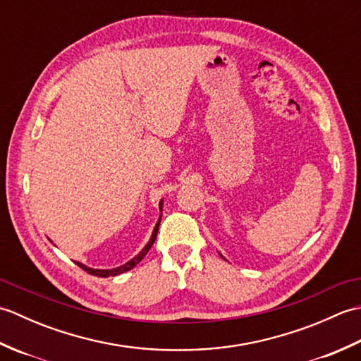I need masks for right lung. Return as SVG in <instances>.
<instances>
[{"mask_svg":"<svg viewBox=\"0 0 361 361\" xmlns=\"http://www.w3.org/2000/svg\"><path fill=\"white\" fill-rule=\"evenodd\" d=\"M163 208V202L159 203V209ZM159 221H161V219L158 220V224H157V226H155V229H153V234H152V237H150V240H149V243L145 245V247L142 248V251L140 252V255H137L136 257H133L132 260H130V262H127V264H124V265H121V267H118V268H113V270H94V268H88V267H85V265H82V264H79V262H75L78 264L82 270H85L87 273H90V274H93V276H97V278H109V276H116V274H121V273H124V271H128V270H132V268L136 265V264H140L141 260H142V257L147 255L149 252V250L152 248V245H153V242H155V239H157V233H158V226H159Z\"/></svg>","mask_w":361,"mask_h":361,"instance_id":"add662e5","label":"right lung"}]
</instances>
